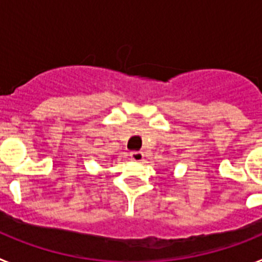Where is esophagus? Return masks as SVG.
<instances>
[{
	"label": "esophagus",
	"instance_id": "1",
	"mask_svg": "<svg viewBox=\"0 0 262 262\" xmlns=\"http://www.w3.org/2000/svg\"><path fill=\"white\" fill-rule=\"evenodd\" d=\"M129 156H131V160H134V161H143V159H144V154L140 151L131 152Z\"/></svg>",
	"mask_w": 262,
	"mask_h": 262
}]
</instances>
